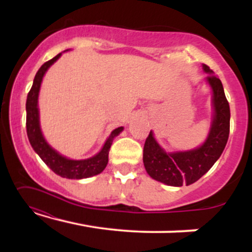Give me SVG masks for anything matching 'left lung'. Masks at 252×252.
<instances>
[{
    "instance_id": "1",
    "label": "left lung",
    "mask_w": 252,
    "mask_h": 252,
    "mask_svg": "<svg viewBox=\"0 0 252 252\" xmlns=\"http://www.w3.org/2000/svg\"><path fill=\"white\" fill-rule=\"evenodd\" d=\"M207 83L212 89L213 121L209 136L202 146L187 152L166 153L149 132L143 147V163L147 173L156 181L168 186L190 185L206 174L220 158L230 134V105L219 78L212 74L207 65H202Z\"/></svg>"
}]
</instances>
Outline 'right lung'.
<instances>
[{"label": "right lung", "mask_w": 252, "mask_h": 252, "mask_svg": "<svg viewBox=\"0 0 252 252\" xmlns=\"http://www.w3.org/2000/svg\"><path fill=\"white\" fill-rule=\"evenodd\" d=\"M62 53H59L53 59L46 62L39 71L36 72L34 78L33 85L31 91L28 92L27 102H26V111H27V118H26V128H27V136L30 140L31 146L35 150L41 160L47 164L50 168L58 175L66 179H86L102 173L106 167L109 161V150L111 147L112 141L116 136L123 130V126L115 129L110 134L102 150L97 155L86 160H70L65 156L60 155L57 150L46 142L43 138L41 129H40L39 122V109H37V97H39L40 86H41L42 77L48 70V67L59 59Z\"/></svg>", "instance_id": "right-lung-1"}]
</instances>
